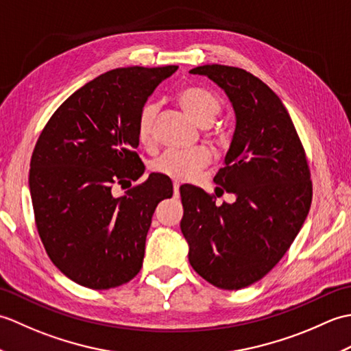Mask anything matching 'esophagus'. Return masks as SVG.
Returning a JSON list of instances; mask_svg holds the SVG:
<instances>
[{
    "mask_svg": "<svg viewBox=\"0 0 351 351\" xmlns=\"http://www.w3.org/2000/svg\"><path fill=\"white\" fill-rule=\"evenodd\" d=\"M173 191L175 196H178V193H180V182H173Z\"/></svg>",
    "mask_w": 351,
    "mask_h": 351,
    "instance_id": "esophagus-1",
    "label": "esophagus"
}]
</instances>
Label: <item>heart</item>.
<instances>
[{
  "mask_svg": "<svg viewBox=\"0 0 351 351\" xmlns=\"http://www.w3.org/2000/svg\"><path fill=\"white\" fill-rule=\"evenodd\" d=\"M182 108L200 126H210L219 116L221 104L213 92L200 87H185L178 95ZM158 113V104L146 102L140 108L137 117V137L141 143H149L152 138L155 117ZM211 161V152L206 147H197L189 152L166 151L151 162L155 173L167 176L175 181H193Z\"/></svg>",
  "mask_w": 351,
  "mask_h": 351,
  "instance_id": "obj_1",
  "label": "heart"
}]
</instances>
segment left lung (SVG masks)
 <instances>
[{
  "instance_id": "8db88e82",
  "label": "left lung",
  "mask_w": 351,
  "mask_h": 351,
  "mask_svg": "<svg viewBox=\"0 0 351 351\" xmlns=\"http://www.w3.org/2000/svg\"><path fill=\"white\" fill-rule=\"evenodd\" d=\"M205 75L226 92L237 125L214 182L235 202L215 205L202 189H180L181 230L195 271L221 289H241L263 279L285 255L312 202L306 154L279 96L250 72L205 64Z\"/></svg>"
}]
</instances>
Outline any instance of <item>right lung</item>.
<instances>
[{
    "instance_id": "obj_1",
    "label": "right lung",
    "mask_w": 351,
    "mask_h": 351,
    "mask_svg": "<svg viewBox=\"0 0 351 351\" xmlns=\"http://www.w3.org/2000/svg\"><path fill=\"white\" fill-rule=\"evenodd\" d=\"M178 66L119 68L72 93L40 132L29 162L37 232L49 259L78 285L110 289L140 271L156 205L173 195L167 176L114 197L143 175L140 108Z\"/></svg>"
}]
</instances>
